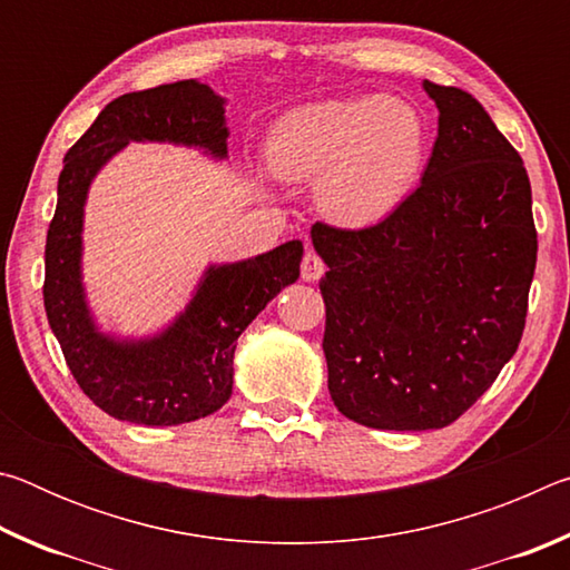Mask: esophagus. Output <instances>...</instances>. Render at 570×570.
Masks as SVG:
<instances>
[{"label":"esophagus","instance_id":"1","mask_svg":"<svg viewBox=\"0 0 570 570\" xmlns=\"http://www.w3.org/2000/svg\"><path fill=\"white\" fill-rule=\"evenodd\" d=\"M324 272H326V264L322 262V256L314 254V250H306L304 262H302V278H304V282H320Z\"/></svg>","mask_w":570,"mask_h":570}]
</instances>
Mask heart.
<instances>
[{
    "mask_svg": "<svg viewBox=\"0 0 570 570\" xmlns=\"http://www.w3.org/2000/svg\"><path fill=\"white\" fill-rule=\"evenodd\" d=\"M264 156L276 178L316 180L320 208L336 224L364 228L410 196L428 158V125L392 98L312 102L274 122Z\"/></svg>",
    "mask_w": 570,
    "mask_h": 570,
    "instance_id": "heart-1",
    "label": "heart"
}]
</instances>
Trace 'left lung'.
<instances>
[{"mask_svg":"<svg viewBox=\"0 0 570 570\" xmlns=\"http://www.w3.org/2000/svg\"><path fill=\"white\" fill-rule=\"evenodd\" d=\"M438 140L377 226H312L330 394L374 430H440L488 392L525 330L538 236L518 150L460 88L422 82Z\"/></svg>","mask_w":570,"mask_h":570,"instance_id":"8db88e82","label":"left lung"}]
</instances>
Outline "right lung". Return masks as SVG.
<instances>
[{
	"instance_id": "1",
	"label": "right lung",
	"mask_w": 570,
	"mask_h": 570,
	"mask_svg": "<svg viewBox=\"0 0 570 570\" xmlns=\"http://www.w3.org/2000/svg\"><path fill=\"white\" fill-rule=\"evenodd\" d=\"M226 100L198 80L120 95L67 150L45 246V312L80 390L102 412L146 428L208 417L234 390L238 336L298 278L304 246L286 240L262 256L208 266L186 312L146 340L95 324L82 286V218L92 178L128 142H173L228 156Z\"/></svg>"
}]
</instances>
